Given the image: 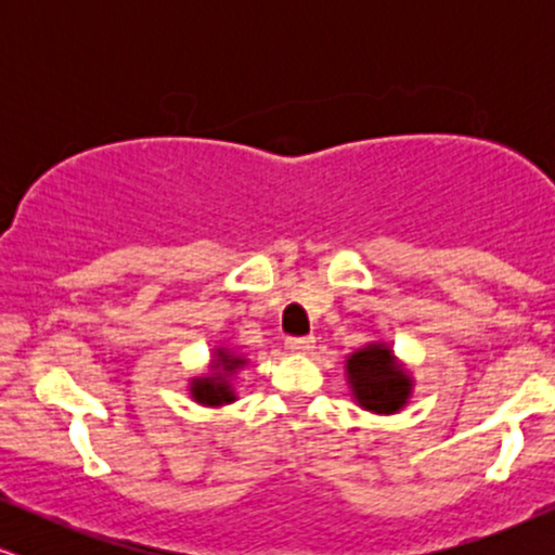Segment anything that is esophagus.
Listing matches in <instances>:
<instances>
[{
	"instance_id": "34e87169",
	"label": "esophagus",
	"mask_w": 555,
	"mask_h": 555,
	"mask_svg": "<svg viewBox=\"0 0 555 555\" xmlns=\"http://www.w3.org/2000/svg\"><path fill=\"white\" fill-rule=\"evenodd\" d=\"M313 344H315L313 336H286V349H289V352H297V354L310 352V349H313Z\"/></svg>"
}]
</instances>
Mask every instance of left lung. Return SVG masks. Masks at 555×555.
I'll return each mask as SVG.
<instances>
[{
    "mask_svg": "<svg viewBox=\"0 0 555 555\" xmlns=\"http://www.w3.org/2000/svg\"><path fill=\"white\" fill-rule=\"evenodd\" d=\"M347 378L360 406L378 415L399 412L412 393L410 375L393 360L386 344H367L365 349L349 354Z\"/></svg>",
    "mask_w": 555,
    "mask_h": 555,
    "instance_id": "1",
    "label": "left lung"
}]
</instances>
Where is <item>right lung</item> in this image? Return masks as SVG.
Listing matches in <instances>:
<instances>
[{"instance_id": "1", "label": "right lung", "mask_w": 555, "mask_h": 555, "mask_svg": "<svg viewBox=\"0 0 555 555\" xmlns=\"http://www.w3.org/2000/svg\"><path fill=\"white\" fill-rule=\"evenodd\" d=\"M240 365H245V360L237 358V354H232L229 349H216L214 373L206 375V378H195L193 386H190V393H193L197 404L219 406V404H229V401H234L232 384H229V373L237 371Z\"/></svg>"}]
</instances>
